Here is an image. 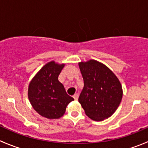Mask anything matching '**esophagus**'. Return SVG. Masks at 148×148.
Listing matches in <instances>:
<instances>
[{
	"mask_svg": "<svg viewBox=\"0 0 148 148\" xmlns=\"http://www.w3.org/2000/svg\"><path fill=\"white\" fill-rule=\"evenodd\" d=\"M73 97L74 98V100H78V97H79V94L77 93H75V94L73 95Z\"/></svg>",
	"mask_w": 148,
	"mask_h": 148,
	"instance_id": "esophagus-1",
	"label": "esophagus"
}]
</instances>
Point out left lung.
Returning <instances> with one entry per match:
<instances>
[{"mask_svg":"<svg viewBox=\"0 0 148 148\" xmlns=\"http://www.w3.org/2000/svg\"><path fill=\"white\" fill-rule=\"evenodd\" d=\"M79 66L84 79L79 102L86 115L95 121L108 118L122 98L119 80L107 66L95 60L79 63Z\"/></svg>","mask_w":148,"mask_h":148,"instance_id":"8db88e82","label":"left lung"}]
</instances>
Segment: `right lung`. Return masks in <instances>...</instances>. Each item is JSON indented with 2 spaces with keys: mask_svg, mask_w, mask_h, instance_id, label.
I'll list each match as a JSON object with an SVG mask.
<instances>
[{
  "mask_svg": "<svg viewBox=\"0 0 148 148\" xmlns=\"http://www.w3.org/2000/svg\"><path fill=\"white\" fill-rule=\"evenodd\" d=\"M64 64L48 63L36 74L29 85L28 97L33 108L42 116L58 119L65 113L67 105L74 100L58 81Z\"/></svg>",
  "mask_w": 148,
  "mask_h": 148,
  "instance_id": "obj_1",
  "label": "right lung"
}]
</instances>
